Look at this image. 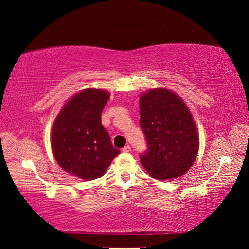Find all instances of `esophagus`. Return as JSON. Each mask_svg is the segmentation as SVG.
Returning <instances> with one entry per match:
<instances>
[{
  "mask_svg": "<svg viewBox=\"0 0 249 249\" xmlns=\"http://www.w3.org/2000/svg\"><path fill=\"white\" fill-rule=\"evenodd\" d=\"M130 146L129 145H126L125 147H123V149H122V151H123V153H128V151H130Z\"/></svg>",
  "mask_w": 249,
  "mask_h": 249,
  "instance_id": "esophagus-1",
  "label": "esophagus"
}]
</instances>
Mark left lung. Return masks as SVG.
<instances>
[{
    "label": "left lung",
    "mask_w": 249,
    "mask_h": 249,
    "mask_svg": "<svg viewBox=\"0 0 249 249\" xmlns=\"http://www.w3.org/2000/svg\"><path fill=\"white\" fill-rule=\"evenodd\" d=\"M140 124L147 141L141 162L149 176L169 180L184 175L195 162L199 150L195 120L190 109L165 88H155L140 99Z\"/></svg>",
    "instance_id": "1"
}]
</instances>
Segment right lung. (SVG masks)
Here are the masks:
<instances>
[{"label":"right lung","instance_id":"obj_1","mask_svg":"<svg viewBox=\"0 0 249 249\" xmlns=\"http://www.w3.org/2000/svg\"><path fill=\"white\" fill-rule=\"evenodd\" d=\"M109 93L88 88L67 101L53 125L52 148L66 172L90 181L102 177L120 150L101 123Z\"/></svg>","mask_w":249,"mask_h":249}]
</instances>
